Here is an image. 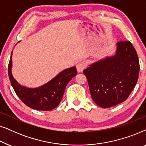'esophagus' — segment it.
<instances>
[{
  "label": "esophagus",
  "instance_id": "34e87169",
  "mask_svg": "<svg viewBox=\"0 0 146 146\" xmlns=\"http://www.w3.org/2000/svg\"><path fill=\"white\" fill-rule=\"evenodd\" d=\"M87 66V63L84 60L80 61L76 65V68L78 72H82Z\"/></svg>",
  "mask_w": 146,
  "mask_h": 146
}]
</instances>
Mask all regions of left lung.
Returning a JSON list of instances; mask_svg holds the SVG:
<instances>
[{
  "mask_svg": "<svg viewBox=\"0 0 146 146\" xmlns=\"http://www.w3.org/2000/svg\"><path fill=\"white\" fill-rule=\"evenodd\" d=\"M139 63L129 41L117 42L115 54L96 62L84 70L92 98L100 107L108 108L123 102L138 80Z\"/></svg>",
  "mask_w": 146,
  "mask_h": 146,
  "instance_id": "8db88e82",
  "label": "left lung"
}]
</instances>
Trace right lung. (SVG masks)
<instances>
[{
    "label": "right lung",
    "instance_id": "1",
    "mask_svg": "<svg viewBox=\"0 0 146 146\" xmlns=\"http://www.w3.org/2000/svg\"><path fill=\"white\" fill-rule=\"evenodd\" d=\"M12 54L8 67L9 76L14 90L22 102L31 108L49 111L58 106L62 99L66 85L77 74L75 66L59 73L52 80L36 88L23 86L14 78L11 72Z\"/></svg>",
    "mask_w": 146,
    "mask_h": 146
}]
</instances>
